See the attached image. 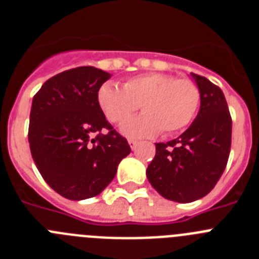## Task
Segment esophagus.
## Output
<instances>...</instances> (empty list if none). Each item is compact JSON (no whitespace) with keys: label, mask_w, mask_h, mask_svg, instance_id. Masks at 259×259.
Returning a JSON list of instances; mask_svg holds the SVG:
<instances>
[{"label":"esophagus","mask_w":259,"mask_h":259,"mask_svg":"<svg viewBox=\"0 0 259 259\" xmlns=\"http://www.w3.org/2000/svg\"><path fill=\"white\" fill-rule=\"evenodd\" d=\"M128 144H130V146H131L132 150L136 149V146H137V141L136 140H132V139H130V140H128Z\"/></svg>","instance_id":"1"}]
</instances>
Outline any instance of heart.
<instances>
[{"mask_svg": "<svg viewBox=\"0 0 259 259\" xmlns=\"http://www.w3.org/2000/svg\"><path fill=\"white\" fill-rule=\"evenodd\" d=\"M200 89L191 79L150 72L128 79L123 88L105 83L98 89V106L109 122L122 124L143 107L139 118L128 120L122 132L128 137L144 139L174 135L188 127L200 106Z\"/></svg>", "mask_w": 259, "mask_h": 259, "instance_id": "1", "label": "heart"}]
</instances>
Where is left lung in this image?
I'll return each mask as SVG.
<instances>
[{"label": "left lung", "mask_w": 259, "mask_h": 259, "mask_svg": "<svg viewBox=\"0 0 259 259\" xmlns=\"http://www.w3.org/2000/svg\"><path fill=\"white\" fill-rule=\"evenodd\" d=\"M200 89V110L178 139L155 144V157L146 168L153 188L175 202L206 196L221 179L231 150L232 119L219 87L191 74Z\"/></svg>", "instance_id": "obj_1"}]
</instances>
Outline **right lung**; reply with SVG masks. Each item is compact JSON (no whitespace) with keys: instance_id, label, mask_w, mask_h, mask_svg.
I'll list each match as a JSON object with an SVG mask.
<instances>
[{"instance_id":"add662e5","label":"right lung","mask_w":259,"mask_h":259,"mask_svg":"<svg viewBox=\"0 0 259 259\" xmlns=\"http://www.w3.org/2000/svg\"><path fill=\"white\" fill-rule=\"evenodd\" d=\"M110 76L92 66L71 68L47 80L32 100V158L50 188L68 200L101 193L131 153L98 106V89Z\"/></svg>"}]
</instances>
